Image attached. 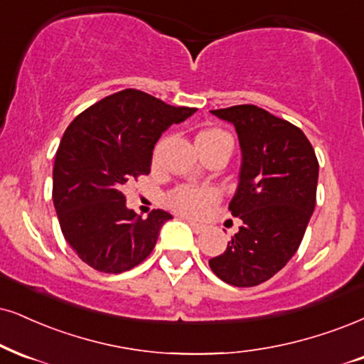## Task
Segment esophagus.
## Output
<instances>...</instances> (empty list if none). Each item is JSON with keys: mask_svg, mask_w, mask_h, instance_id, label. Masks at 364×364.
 Segmentation results:
<instances>
[{"mask_svg": "<svg viewBox=\"0 0 364 364\" xmlns=\"http://www.w3.org/2000/svg\"><path fill=\"white\" fill-rule=\"evenodd\" d=\"M187 223H189V226H191L192 230H194L196 232H203V231H205V224H203V223H197V221H194V219H187Z\"/></svg>", "mask_w": 364, "mask_h": 364, "instance_id": "34e87169", "label": "esophagus"}]
</instances>
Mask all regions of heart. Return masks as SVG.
Here are the masks:
<instances>
[{"mask_svg":"<svg viewBox=\"0 0 364 364\" xmlns=\"http://www.w3.org/2000/svg\"><path fill=\"white\" fill-rule=\"evenodd\" d=\"M228 136L221 129H205L197 134L196 140H213V138ZM218 200V192L210 187H191L181 186L173 189L168 196V204L175 210L186 216H200L210 204Z\"/></svg>","mask_w":364,"mask_h":364,"instance_id":"heart-1","label":"heart"}]
</instances>
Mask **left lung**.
<instances>
[{"label": "left lung", "mask_w": 364, "mask_h": 364, "mask_svg": "<svg viewBox=\"0 0 364 364\" xmlns=\"http://www.w3.org/2000/svg\"><path fill=\"white\" fill-rule=\"evenodd\" d=\"M235 127L241 146L236 194L230 203L243 221L209 267L226 284L255 287L289 263L316 208L319 161L300 128L253 105L210 111Z\"/></svg>", "instance_id": "left-lung-1"}]
</instances>
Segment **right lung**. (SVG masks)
Instances as JSON below:
<instances>
[{"label": "right lung", "mask_w": 364, "mask_h": 364, "mask_svg": "<svg viewBox=\"0 0 364 364\" xmlns=\"http://www.w3.org/2000/svg\"><path fill=\"white\" fill-rule=\"evenodd\" d=\"M124 89L82 111L65 129L53 164V205L62 235L97 272L132 270L151 253L168 213L146 219L127 208L124 186L150 173L161 133L196 113Z\"/></svg>", "instance_id": "1"}]
</instances>
